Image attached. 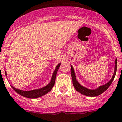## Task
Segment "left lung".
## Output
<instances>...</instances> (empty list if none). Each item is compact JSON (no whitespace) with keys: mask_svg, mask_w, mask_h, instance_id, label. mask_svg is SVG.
<instances>
[{"mask_svg":"<svg viewBox=\"0 0 122 122\" xmlns=\"http://www.w3.org/2000/svg\"><path fill=\"white\" fill-rule=\"evenodd\" d=\"M71 66V69H70V73H71V75H72V82H73V85L74 88H75V90L78 92L79 93H81L84 95L89 97H96L98 95H100L102 93H103L105 90L108 89V88L110 86L111 83H112V81H113V79L115 78V74H116L117 72V59L115 60V67H114V72H113V75L111 79L107 82V83L104 84L103 85H100L98 87L95 89H89V88H86L85 86L81 85L77 80V78H76V75H75V71L73 69V67H72V65H70Z\"/></svg>","mask_w":122,"mask_h":122,"instance_id":"1","label":"left lung"}]
</instances>
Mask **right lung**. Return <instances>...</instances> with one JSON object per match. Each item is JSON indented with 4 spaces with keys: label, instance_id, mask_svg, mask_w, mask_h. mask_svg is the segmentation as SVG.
I'll use <instances>...</instances> for the list:
<instances>
[{
    "label": "right lung",
    "instance_id": "right-lung-1",
    "mask_svg": "<svg viewBox=\"0 0 122 122\" xmlns=\"http://www.w3.org/2000/svg\"><path fill=\"white\" fill-rule=\"evenodd\" d=\"M60 64H61V63H59V64L56 66L54 72L52 73V78H51V80H50V82H49L47 85H45V86H44V87H42V88H37V89H34V90H22L15 88V87H14V86H12V85H11V86H12V88L17 93H19V95H22V96L23 97H25L26 98H39V97H41L43 96V95H45V94H47V93H49V92L52 90V88H53V86H54V83H55V78H56L57 71H58L59 67H60ZM5 75H7V73H6L5 71Z\"/></svg>",
    "mask_w": 122,
    "mask_h": 122
}]
</instances>
